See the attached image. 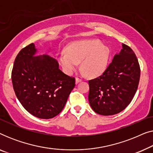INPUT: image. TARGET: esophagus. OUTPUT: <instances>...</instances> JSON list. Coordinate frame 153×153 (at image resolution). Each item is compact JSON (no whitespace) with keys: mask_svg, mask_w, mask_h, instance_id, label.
Listing matches in <instances>:
<instances>
[{"mask_svg":"<svg viewBox=\"0 0 153 153\" xmlns=\"http://www.w3.org/2000/svg\"><path fill=\"white\" fill-rule=\"evenodd\" d=\"M75 81H76V83L77 84V83H79V82H81V79H79V78H78V77H76V79H75Z\"/></svg>","mask_w":153,"mask_h":153,"instance_id":"esophagus-1","label":"esophagus"}]
</instances>
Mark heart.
Masks as SVG:
<instances>
[{"label": "heart", "instance_id": "heart-1", "mask_svg": "<svg viewBox=\"0 0 153 153\" xmlns=\"http://www.w3.org/2000/svg\"><path fill=\"white\" fill-rule=\"evenodd\" d=\"M109 49L99 40H83L71 44L66 53L57 56V60L64 72L71 75L79 62L88 76H97L107 68Z\"/></svg>", "mask_w": 153, "mask_h": 153}]
</instances>
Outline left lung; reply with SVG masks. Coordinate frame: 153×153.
<instances>
[{
	"instance_id": "8db88e82",
	"label": "left lung",
	"mask_w": 153,
	"mask_h": 153,
	"mask_svg": "<svg viewBox=\"0 0 153 153\" xmlns=\"http://www.w3.org/2000/svg\"><path fill=\"white\" fill-rule=\"evenodd\" d=\"M123 49L101 76L88 81L90 105L97 114L111 116L129 105L139 85L140 66L134 52L123 44Z\"/></svg>"
}]
</instances>
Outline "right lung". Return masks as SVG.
<instances>
[{"mask_svg": "<svg viewBox=\"0 0 153 153\" xmlns=\"http://www.w3.org/2000/svg\"><path fill=\"white\" fill-rule=\"evenodd\" d=\"M33 43L19 51L14 60L12 81L16 97L30 114L49 119L62 111L75 86V79L64 74L55 58L35 56Z\"/></svg>", "mask_w": 153, "mask_h": 153, "instance_id": "right-lung-1", "label": "right lung"}]
</instances>
